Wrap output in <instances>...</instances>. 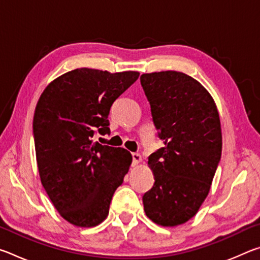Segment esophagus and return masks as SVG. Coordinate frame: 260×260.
<instances>
[{"label":"esophagus","mask_w":260,"mask_h":260,"mask_svg":"<svg viewBox=\"0 0 260 260\" xmlns=\"http://www.w3.org/2000/svg\"><path fill=\"white\" fill-rule=\"evenodd\" d=\"M132 158H133V162H132V165L133 166H136L141 160H142V157H141V155L138 152L132 153Z\"/></svg>","instance_id":"1"}]
</instances>
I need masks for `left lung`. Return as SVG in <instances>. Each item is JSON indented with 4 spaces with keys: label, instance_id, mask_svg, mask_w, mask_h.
Wrapping results in <instances>:
<instances>
[{
    "label": "left lung",
    "instance_id": "8db88e82",
    "mask_svg": "<svg viewBox=\"0 0 260 260\" xmlns=\"http://www.w3.org/2000/svg\"><path fill=\"white\" fill-rule=\"evenodd\" d=\"M140 80L165 144L148 158L155 183L142 197L144 211L158 225L178 226L209 193L221 158L219 113L209 91L182 72L144 73Z\"/></svg>",
    "mask_w": 260,
    "mask_h": 260
}]
</instances>
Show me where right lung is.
Returning <instances> with one entry per match:
<instances>
[{
  "label": "right lung",
  "instance_id": "right-lung-1",
  "mask_svg": "<svg viewBox=\"0 0 260 260\" xmlns=\"http://www.w3.org/2000/svg\"><path fill=\"white\" fill-rule=\"evenodd\" d=\"M139 72L77 69L47 86L37 104L33 135L42 186L59 214L94 227L109 214L132 155L95 142L110 132V108L138 80Z\"/></svg>",
  "mask_w": 260,
  "mask_h": 260
}]
</instances>
